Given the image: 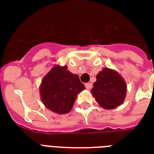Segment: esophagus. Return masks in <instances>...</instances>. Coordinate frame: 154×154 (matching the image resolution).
<instances>
[{
  "label": "esophagus",
  "mask_w": 154,
  "mask_h": 154,
  "mask_svg": "<svg viewBox=\"0 0 154 154\" xmlns=\"http://www.w3.org/2000/svg\"><path fill=\"white\" fill-rule=\"evenodd\" d=\"M85 87H86L87 90H90V89H91V87H92V83H91V82L86 83L85 84Z\"/></svg>",
  "instance_id": "obj_1"
}]
</instances>
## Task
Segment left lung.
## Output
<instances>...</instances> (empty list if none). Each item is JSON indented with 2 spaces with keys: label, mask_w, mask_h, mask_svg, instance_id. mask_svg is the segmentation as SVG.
I'll list each match as a JSON object with an SVG mask.
<instances>
[{
  "label": "left lung",
  "mask_w": 154,
  "mask_h": 154,
  "mask_svg": "<svg viewBox=\"0 0 154 154\" xmlns=\"http://www.w3.org/2000/svg\"><path fill=\"white\" fill-rule=\"evenodd\" d=\"M126 91L127 86L123 77L115 70L105 67L97 75V82L91 91L100 106L111 110L124 102Z\"/></svg>",
  "instance_id": "8db88e82"
}]
</instances>
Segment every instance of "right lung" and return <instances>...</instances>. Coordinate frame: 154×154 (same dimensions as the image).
<instances>
[{"instance_id":"1","label":"right lung","mask_w":154,"mask_h":154,"mask_svg":"<svg viewBox=\"0 0 154 154\" xmlns=\"http://www.w3.org/2000/svg\"><path fill=\"white\" fill-rule=\"evenodd\" d=\"M85 89L79 77L70 72L67 66H54L41 82L42 102L48 110L57 114L70 112L77 94Z\"/></svg>"}]
</instances>
